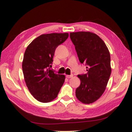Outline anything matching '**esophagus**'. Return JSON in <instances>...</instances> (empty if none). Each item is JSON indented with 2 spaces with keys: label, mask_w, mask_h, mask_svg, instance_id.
Listing matches in <instances>:
<instances>
[{
  "label": "esophagus",
  "mask_w": 132,
  "mask_h": 132,
  "mask_svg": "<svg viewBox=\"0 0 132 132\" xmlns=\"http://www.w3.org/2000/svg\"><path fill=\"white\" fill-rule=\"evenodd\" d=\"M73 76V74H71V75H66V77L68 78H72Z\"/></svg>",
  "instance_id": "1"
}]
</instances>
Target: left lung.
Listing matches in <instances>:
<instances>
[{
	"mask_svg": "<svg viewBox=\"0 0 132 132\" xmlns=\"http://www.w3.org/2000/svg\"><path fill=\"white\" fill-rule=\"evenodd\" d=\"M80 62L87 65V73L78 75L80 86L75 94L80 102L93 103L102 96L110 79V54L104 41L90 32H71Z\"/></svg>",
	"mask_w": 132,
	"mask_h": 132,
	"instance_id": "1",
	"label": "left lung"
}]
</instances>
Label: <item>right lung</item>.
<instances>
[{"label": "right lung", "instance_id": "add662e5", "mask_svg": "<svg viewBox=\"0 0 132 132\" xmlns=\"http://www.w3.org/2000/svg\"><path fill=\"white\" fill-rule=\"evenodd\" d=\"M68 38V33L43 34L28 46L22 68L29 91L35 98L48 103L57 97L65 81V75L50 69L55 48Z\"/></svg>", "mask_w": 132, "mask_h": 132}]
</instances>
